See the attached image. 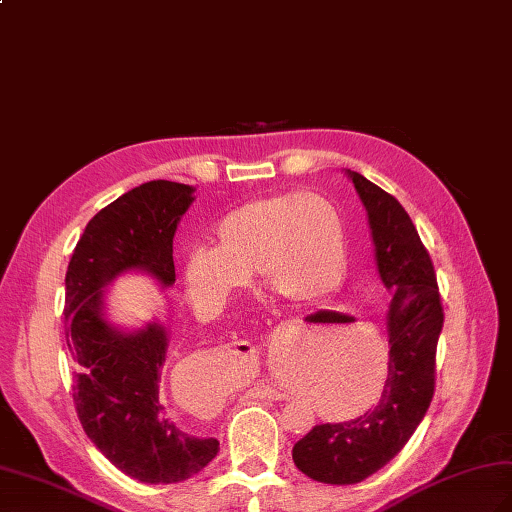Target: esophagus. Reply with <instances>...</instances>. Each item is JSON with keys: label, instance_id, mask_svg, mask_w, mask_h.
<instances>
[{"label": "esophagus", "instance_id": "1", "mask_svg": "<svg viewBox=\"0 0 512 512\" xmlns=\"http://www.w3.org/2000/svg\"><path fill=\"white\" fill-rule=\"evenodd\" d=\"M253 396H255V398H266V400H285V398H287L283 391L274 389V387H270V385H257V387L253 389Z\"/></svg>", "mask_w": 512, "mask_h": 512}]
</instances>
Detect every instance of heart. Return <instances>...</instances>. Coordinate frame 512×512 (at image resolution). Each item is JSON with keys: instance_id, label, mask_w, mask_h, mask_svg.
Segmentation results:
<instances>
[{"instance_id": "b5f03b06", "label": "heart", "mask_w": 512, "mask_h": 512, "mask_svg": "<svg viewBox=\"0 0 512 512\" xmlns=\"http://www.w3.org/2000/svg\"><path fill=\"white\" fill-rule=\"evenodd\" d=\"M259 272L266 290L287 300H316L331 294L346 272V235L337 209L318 194H272L255 199L218 220L214 246H196L183 259L181 283L190 303L220 307ZM357 355L339 370V391L368 389L372 372ZM383 383L374 387V400Z\"/></svg>"}]
</instances>
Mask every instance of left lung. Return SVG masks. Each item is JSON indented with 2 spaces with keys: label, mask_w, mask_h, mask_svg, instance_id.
I'll return each mask as SVG.
<instances>
[{
  "label": "left lung",
  "mask_w": 512,
  "mask_h": 512,
  "mask_svg": "<svg viewBox=\"0 0 512 512\" xmlns=\"http://www.w3.org/2000/svg\"><path fill=\"white\" fill-rule=\"evenodd\" d=\"M344 173L368 212L376 270L391 294V350L383 396L374 409L344 424L311 428L294 445V465L324 484H357L370 478L411 439L435 393V355L443 326L435 268L413 220L376 183L355 170L346 168Z\"/></svg>",
  "instance_id": "obj_1"
}]
</instances>
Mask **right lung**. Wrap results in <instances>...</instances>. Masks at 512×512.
<instances>
[{"instance_id": "add662e5", "label": "right lung", "mask_w": 512, "mask_h": 512, "mask_svg": "<svg viewBox=\"0 0 512 512\" xmlns=\"http://www.w3.org/2000/svg\"><path fill=\"white\" fill-rule=\"evenodd\" d=\"M192 201V186L164 179L125 192L88 222L64 279L77 417L114 467L147 484L199 474L218 439L190 435L168 415L160 389L166 326L123 329L108 318L106 294L127 272L147 274L162 290L175 283L173 238Z\"/></svg>"}]
</instances>
